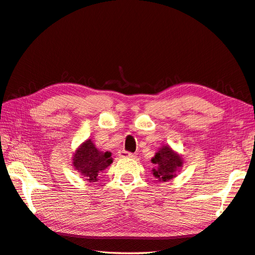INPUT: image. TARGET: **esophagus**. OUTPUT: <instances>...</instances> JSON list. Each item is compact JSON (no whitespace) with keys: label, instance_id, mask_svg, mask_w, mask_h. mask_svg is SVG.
<instances>
[{"label":"esophagus","instance_id":"obj_1","mask_svg":"<svg viewBox=\"0 0 255 255\" xmlns=\"http://www.w3.org/2000/svg\"><path fill=\"white\" fill-rule=\"evenodd\" d=\"M118 154L121 158H134L136 157V153H131V152L126 151V150H121L118 152Z\"/></svg>","mask_w":255,"mask_h":255}]
</instances>
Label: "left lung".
I'll return each mask as SVG.
<instances>
[{
	"label": "left lung",
	"mask_w": 255,
	"mask_h": 255,
	"mask_svg": "<svg viewBox=\"0 0 255 255\" xmlns=\"http://www.w3.org/2000/svg\"><path fill=\"white\" fill-rule=\"evenodd\" d=\"M151 162L156 166L152 169V174L158 178L159 181L171 180L173 177H176L179 169L183 166L180 154L173 151L169 146L159 148L158 152L151 159Z\"/></svg>",
	"instance_id": "1"
}]
</instances>
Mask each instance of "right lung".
<instances>
[{
  "label": "right lung",
  "instance_id": "right-lung-1",
  "mask_svg": "<svg viewBox=\"0 0 255 255\" xmlns=\"http://www.w3.org/2000/svg\"><path fill=\"white\" fill-rule=\"evenodd\" d=\"M113 162L112 152H103L95 147L91 139H87L77 148L73 157V166L89 182L97 180L98 173L105 170Z\"/></svg>",
  "mask_w": 255,
  "mask_h": 255
}]
</instances>
